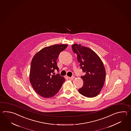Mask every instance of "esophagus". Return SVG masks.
Here are the masks:
<instances>
[{"instance_id": "1", "label": "esophagus", "mask_w": 131, "mask_h": 131, "mask_svg": "<svg viewBox=\"0 0 131 131\" xmlns=\"http://www.w3.org/2000/svg\"><path fill=\"white\" fill-rule=\"evenodd\" d=\"M69 79H70V80H73L75 78V77H74V76H72V77H69Z\"/></svg>"}]
</instances>
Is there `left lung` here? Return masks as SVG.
<instances>
[{"label": "left lung", "mask_w": 131, "mask_h": 131, "mask_svg": "<svg viewBox=\"0 0 131 131\" xmlns=\"http://www.w3.org/2000/svg\"><path fill=\"white\" fill-rule=\"evenodd\" d=\"M72 50L77 55L81 69L86 73L81 77L83 86L79 89V92L87 97L96 96L105 81L106 71L103 62L95 51L80 44L72 45Z\"/></svg>", "instance_id": "1"}]
</instances>
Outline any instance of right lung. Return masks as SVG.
I'll return each mask as SVG.
<instances>
[{
  "label": "right lung",
  "mask_w": 131,
  "mask_h": 131,
  "mask_svg": "<svg viewBox=\"0 0 131 131\" xmlns=\"http://www.w3.org/2000/svg\"><path fill=\"white\" fill-rule=\"evenodd\" d=\"M68 45H55L43 48L34 56L31 64L29 81L35 91L43 97L50 98L57 94L65 81L59 74L57 60L59 53Z\"/></svg>",
  "instance_id": "obj_1"
}]
</instances>
